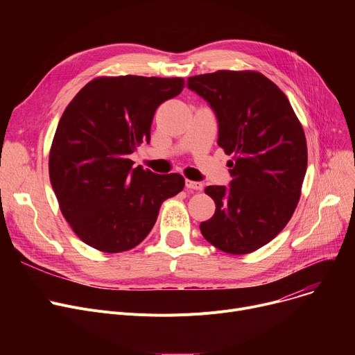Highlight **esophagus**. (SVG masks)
<instances>
[{"instance_id": "esophagus-1", "label": "esophagus", "mask_w": 355, "mask_h": 355, "mask_svg": "<svg viewBox=\"0 0 355 355\" xmlns=\"http://www.w3.org/2000/svg\"><path fill=\"white\" fill-rule=\"evenodd\" d=\"M185 187L190 189V190H197V191H200V190H202V184L198 182V181L187 180V181H185Z\"/></svg>"}]
</instances>
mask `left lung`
I'll list each match as a JSON object with an SVG mask.
<instances>
[{
  "label": "left lung",
  "instance_id": "left-lung-1",
  "mask_svg": "<svg viewBox=\"0 0 355 355\" xmlns=\"http://www.w3.org/2000/svg\"><path fill=\"white\" fill-rule=\"evenodd\" d=\"M187 86L213 109L217 144L233 155L229 187H206L216 211L201 234L226 253H252L284 230L300 201L308 164L302 125L262 73L218 70L189 78Z\"/></svg>",
  "mask_w": 355,
  "mask_h": 355
}]
</instances>
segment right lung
<instances>
[{
  "label": "right lung",
  "mask_w": 355,
  "mask_h": 355,
  "mask_svg": "<svg viewBox=\"0 0 355 355\" xmlns=\"http://www.w3.org/2000/svg\"><path fill=\"white\" fill-rule=\"evenodd\" d=\"M182 87L181 78H99L63 112L49 174L62 214L90 248L134 249L154 227L161 204L184 189L182 175L134 168L129 159L151 141L157 107Z\"/></svg>",
  "instance_id": "obj_1"
}]
</instances>
